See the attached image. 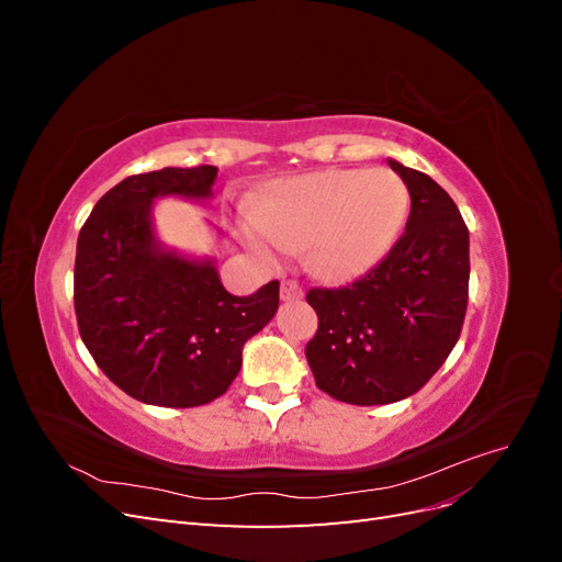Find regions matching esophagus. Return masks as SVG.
I'll return each instance as SVG.
<instances>
[{"mask_svg":"<svg viewBox=\"0 0 562 562\" xmlns=\"http://www.w3.org/2000/svg\"><path fill=\"white\" fill-rule=\"evenodd\" d=\"M302 285L297 281H283L281 283V300L283 302H297L302 300Z\"/></svg>","mask_w":562,"mask_h":562,"instance_id":"esophagus-1","label":"esophagus"}]
</instances>
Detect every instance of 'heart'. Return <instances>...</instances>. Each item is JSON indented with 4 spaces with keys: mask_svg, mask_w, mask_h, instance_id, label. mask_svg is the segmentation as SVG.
I'll use <instances>...</instances> for the list:
<instances>
[{
    "mask_svg": "<svg viewBox=\"0 0 562 562\" xmlns=\"http://www.w3.org/2000/svg\"><path fill=\"white\" fill-rule=\"evenodd\" d=\"M407 187L386 168H330L281 180L241 220L246 246L262 260L307 244V267L353 279L396 244L407 215Z\"/></svg>",
    "mask_w": 562,
    "mask_h": 562,
    "instance_id": "b5f03b06",
    "label": "heart"
}]
</instances>
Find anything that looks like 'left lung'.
<instances>
[{
	"label": "left lung",
	"mask_w": 562,
	"mask_h": 562,
	"mask_svg": "<svg viewBox=\"0 0 562 562\" xmlns=\"http://www.w3.org/2000/svg\"><path fill=\"white\" fill-rule=\"evenodd\" d=\"M411 192L405 232L366 277L312 288L318 330L307 342L316 386L351 405L413 396L446 363L469 302V229L450 194L394 159Z\"/></svg>",
	"instance_id": "8db88e82"
}]
</instances>
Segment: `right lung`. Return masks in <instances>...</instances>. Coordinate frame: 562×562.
<instances>
[{
  "label": "right lung",
  "mask_w": 562,
  "mask_h": 562,
  "mask_svg": "<svg viewBox=\"0 0 562 562\" xmlns=\"http://www.w3.org/2000/svg\"><path fill=\"white\" fill-rule=\"evenodd\" d=\"M215 166L161 168L114 184L77 239L75 312L98 368L128 396L161 407H196L239 375L246 339L279 310V281L236 297L211 260L164 250L151 201L209 199Z\"/></svg>",
  "instance_id": "add662e5"
}]
</instances>
